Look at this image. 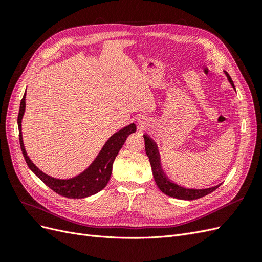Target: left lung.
<instances>
[{"label": "left lung", "instance_id": "left-lung-1", "mask_svg": "<svg viewBox=\"0 0 262 262\" xmlns=\"http://www.w3.org/2000/svg\"><path fill=\"white\" fill-rule=\"evenodd\" d=\"M225 73L227 75L228 81L231 82L232 86L235 89L231 76L228 75L227 72ZM144 142H145V152H146V155L148 156L150 167H152L153 177L155 179L157 187L160 188L161 191L164 192L165 194L172 198H177V199H181V200H194L213 192L214 190L220 187L219 185V186L207 188V189H188V188L186 189L185 187L178 186L177 184H175V182L170 181L167 177H166L164 171L162 170L160 154H158V149L155 142L152 139H149V137H147L146 134H144Z\"/></svg>", "mask_w": 262, "mask_h": 262}]
</instances>
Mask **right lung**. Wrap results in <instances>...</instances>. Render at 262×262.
<instances>
[{"instance_id": "obj_1", "label": "right lung", "mask_w": 262, "mask_h": 262, "mask_svg": "<svg viewBox=\"0 0 262 262\" xmlns=\"http://www.w3.org/2000/svg\"><path fill=\"white\" fill-rule=\"evenodd\" d=\"M25 96L26 94H24V96L20 100L17 123L19 130V143L21 153L24 155V158H25L28 167L35 172V175L38 178H40V180L45 182V185L52 189L54 192H57L60 195L70 198V199H82V198L90 196L104 189L108 184L110 175H112L115 158L118 155L119 150L123 146L129 134L136 132V124L132 123L117 132L116 134H114V136L107 141L105 146L102 147L99 155L96 157V160H95L90 167L84 172H82L81 175L68 180L55 179L46 175V173L42 172L40 169H38L35 164L31 162L30 158L27 156L25 147H24L21 138V118L24 112H25Z\"/></svg>"}]
</instances>
